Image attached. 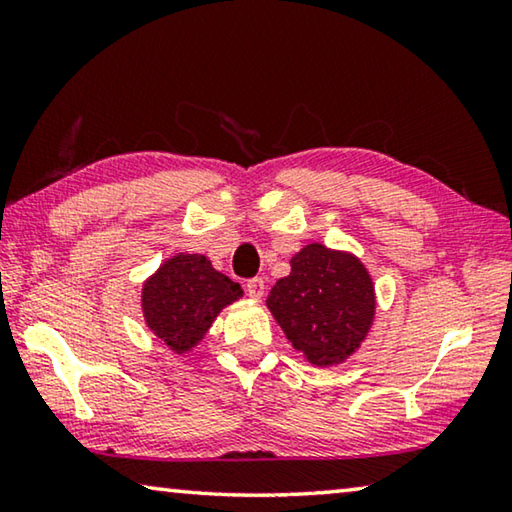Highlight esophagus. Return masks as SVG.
Here are the masks:
<instances>
[{"label": "esophagus", "mask_w": 512, "mask_h": 512, "mask_svg": "<svg viewBox=\"0 0 512 512\" xmlns=\"http://www.w3.org/2000/svg\"><path fill=\"white\" fill-rule=\"evenodd\" d=\"M264 289H266V284H264L262 277H253V280L246 282V291H248V296L253 298V300L262 298L264 296Z\"/></svg>", "instance_id": "1"}]
</instances>
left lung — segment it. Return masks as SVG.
I'll return each mask as SVG.
<instances>
[{
    "label": "left lung",
    "instance_id": "left-lung-1",
    "mask_svg": "<svg viewBox=\"0 0 512 512\" xmlns=\"http://www.w3.org/2000/svg\"><path fill=\"white\" fill-rule=\"evenodd\" d=\"M289 343L314 366H339L361 348L375 318V284L359 257L309 244L266 300Z\"/></svg>",
    "mask_w": 512,
    "mask_h": 512
}]
</instances>
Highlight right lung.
<instances>
[{
	"mask_svg": "<svg viewBox=\"0 0 512 512\" xmlns=\"http://www.w3.org/2000/svg\"><path fill=\"white\" fill-rule=\"evenodd\" d=\"M241 296L239 284L205 255L178 253L144 282L142 311L146 327L171 352L185 354L201 343L221 309Z\"/></svg>",
	"mask_w": 512,
	"mask_h": 512,
	"instance_id": "1",
	"label": "right lung"
}]
</instances>
